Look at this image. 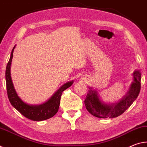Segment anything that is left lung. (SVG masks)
<instances>
[{
    "instance_id": "obj_1",
    "label": "left lung",
    "mask_w": 147,
    "mask_h": 147,
    "mask_svg": "<svg viewBox=\"0 0 147 147\" xmlns=\"http://www.w3.org/2000/svg\"><path fill=\"white\" fill-rule=\"evenodd\" d=\"M141 74L134 72V80L127 95L119 103L107 105L101 102L96 90L90 88L85 100L86 109L93 116L98 118H115L120 116L131 106L139 95L141 90Z\"/></svg>"
}]
</instances>
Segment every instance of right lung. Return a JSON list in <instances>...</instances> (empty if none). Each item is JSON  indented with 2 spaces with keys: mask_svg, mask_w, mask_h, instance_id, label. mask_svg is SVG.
<instances>
[{
  "mask_svg": "<svg viewBox=\"0 0 147 147\" xmlns=\"http://www.w3.org/2000/svg\"><path fill=\"white\" fill-rule=\"evenodd\" d=\"M14 48L15 47L13 48L12 51H11L10 58L7 64L5 75L7 94H8L9 102L21 114L32 121H42L50 119L53 117L55 115H56L58 112L62 92L66 90L67 88L69 87L73 84L74 81H70V82L62 85L47 102L43 103L42 105H30L26 104L25 102H23L17 94L11 79L10 66L11 61H12Z\"/></svg>",
  "mask_w": 147,
  "mask_h": 147,
  "instance_id": "1",
  "label": "right lung"
}]
</instances>
